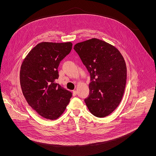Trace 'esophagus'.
Here are the masks:
<instances>
[{"label":"esophagus","mask_w":156,"mask_h":156,"mask_svg":"<svg viewBox=\"0 0 156 156\" xmlns=\"http://www.w3.org/2000/svg\"><path fill=\"white\" fill-rule=\"evenodd\" d=\"M77 94V92L76 90H73V96H75Z\"/></svg>","instance_id":"1"}]
</instances>
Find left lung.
Listing matches in <instances>:
<instances>
[{
    "label": "left lung",
    "mask_w": 156,
    "mask_h": 156,
    "mask_svg": "<svg viewBox=\"0 0 156 156\" xmlns=\"http://www.w3.org/2000/svg\"><path fill=\"white\" fill-rule=\"evenodd\" d=\"M73 49L90 77L84 102L93 115L108 116L119 106L124 93L127 69L123 56L114 46L96 38L75 44Z\"/></svg>",
    "instance_id": "obj_1"
}]
</instances>
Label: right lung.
<instances>
[{
    "instance_id": "right-lung-1",
    "label": "right lung",
    "mask_w": 156,
    "mask_h": 156,
    "mask_svg": "<svg viewBox=\"0 0 156 156\" xmlns=\"http://www.w3.org/2000/svg\"><path fill=\"white\" fill-rule=\"evenodd\" d=\"M72 49L71 42H41L22 63L20 83L23 96L33 109L45 119H57L72 96V92L56 83L60 62Z\"/></svg>"
}]
</instances>
